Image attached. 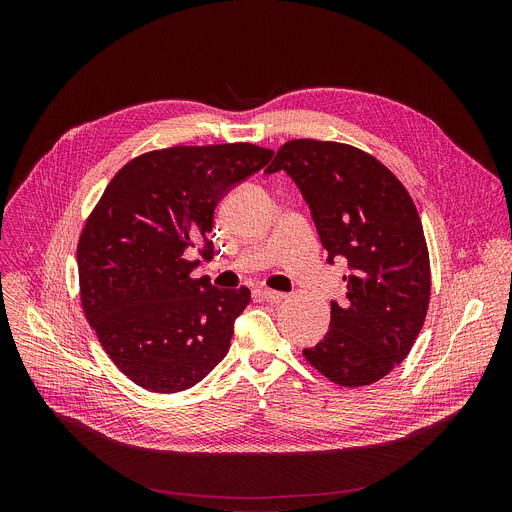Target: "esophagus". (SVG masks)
<instances>
[{"label": "esophagus", "mask_w": 512, "mask_h": 512, "mask_svg": "<svg viewBox=\"0 0 512 512\" xmlns=\"http://www.w3.org/2000/svg\"><path fill=\"white\" fill-rule=\"evenodd\" d=\"M257 296L269 304H279L285 300V294H281V291H273V289H257Z\"/></svg>", "instance_id": "34e87169"}]
</instances>
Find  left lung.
<instances>
[{
    "label": "left lung",
    "instance_id": "8db88e82",
    "mask_svg": "<svg viewBox=\"0 0 512 512\" xmlns=\"http://www.w3.org/2000/svg\"><path fill=\"white\" fill-rule=\"evenodd\" d=\"M279 170L308 202L326 261H348L346 298L332 302L330 330L304 356L336 385L377 383L405 360L429 306L417 208L389 168L346 143L291 139L265 172Z\"/></svg>",
    "mask_w": 512,
    "mask_h": 512
}]
</instances>
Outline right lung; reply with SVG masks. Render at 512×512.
<instances>
[{"instance_id":"right-lung-1","label":"right lung","mask_w":512,"mask_h":512,"mask_svg":"<svg viewBox=\"0 0 512 512\" xmlns=\"http://www.w3.org/2000/svg\"><path fill=\"white\" fill-rule=\"evenodd\" d=\"M273 158L253 143L176 145L127 162L87 218L77 247L81 304L115 367L154 393L200 383L231 346L251 291L190 277L216 204Z\"/></svg>"}]
</instances>
